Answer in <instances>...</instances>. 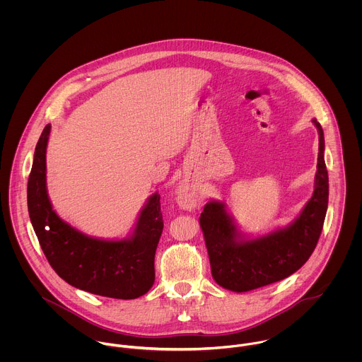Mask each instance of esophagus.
I'll use <instances>...</instances> for the list:
<instances>
[{
	"instance_id": "1",
	"label": "esophagus",
	"mask_w": 362,
	"mask_h": 362,
	"mask_svg": "<svg viewBox=\"0 0 362 362\" xmlns=\"http://www.w3.org/2000/svg\"><path fill=\"white\" fill-rule=\"evenodd\" d=\"M175 195H177L178 205L182 209H191V207L195 206L198 202V194L191 187H188L185 184H181L177 188Z\"/></svg>"
}]
</instances>
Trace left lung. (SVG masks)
Here are the masks:
<instances>
[{
    "mask_svg": "<svg viewBox=\"0 0 362 362\" xmlns=\"http://www.w3.org/2000/svg\"><path fill=\"white\" fill-rule=\"evenodd\" d=\"M312 122L319 134L315 189L300 216L288 226L248 238L238 230L224 202L210 201L204 207L199 224L206 243L211 276L223 288L245 293L269 286L296 273L312 255L322 233L329 201L323 129L315 118Z\"/></svg>",
    "mask_w": 362,
    "mask_h": 362,
    "instance_id": "obj_1",
    "label": "left lung"
}]
</instances>
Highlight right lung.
Here are the masks:
<instances>
[{
    "instance_id": "add662e5",
    "label": "right lung",
    "mask_w": 362,
    "mask_h": 362,
    "mask_svg": "<svg viewBox=\"0 0 362 362\" xmlns=\"http://www.w3.org/2000/svg\"><path fill=\"white\" fill-rule=\"evenodd\" d=\"M52 125L35 149L28 181V210L40 247L55 273L68 284L108 298L134 300L155 283V254L163 216L160 195H151L132 234L124 240L95 238L64 221L47 194L46 152Z\"/></svg>"
}]
</instances>
